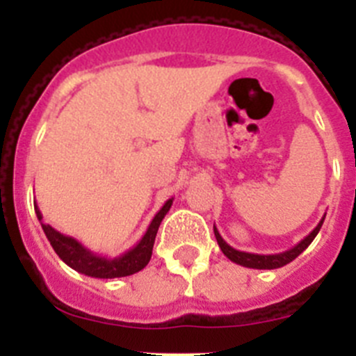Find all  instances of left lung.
I'll use <instances>...</instances> for the list:
<instances>
[{
    "instance_id": "1",
    "label": "left lung",
    "mask_w": 356,
    "mask_h": 356,
    "mask_svg": "<svg viewBox=\"0 0 356 356\" xmlns=\"http://www.w3.org/2000/svg\"><path fill=\"white\" fill-rule=\"evenodd\" d=\"M325 217L326 213L323 216V219L317 222L316 228H314L307 237L301 238L296 246H292L291 250L282 251V253H275V254H257V253H248V251L235 250V248L229 246L228 242L221 237V234L217 232L216 225H213V234H216L217 244H219L221 251L228 257L229 260H232V262L238 264V266L251 267V269H278V267H284L287 266L289 262H292L296 257H300V254L310 246V242H312L314 238H316V235L319 234L321 226H323V222H325Z\"/></svg>"
}]
</instances>
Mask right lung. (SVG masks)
I'll use <instances>...</instances> for the list:
<instances>
[{
  "mask_svg": "<svg viewBox=\"0 0 356 356\" xmlns=\"http://www.w3.org/2000/svg\"><path fill=\"white\" fill-rule=\"evenodd\" d=\"M35 205V213L37 219L40 221L44 234L48 237L49 244L53 246L55 253L67 264L71 269L81 273L85 276H90V278H122V276H130L139 273L140 269L147 266L151 259V253H153V244H155L156 232H159V226L162 222V219L165 217V213L169 212L172 205V197L163 203L162 209L156 212V216L153 217V221L147 226L146 234L143 235L137 244L134 248H130L128 251H124L122 254L115 257V259H108V257H102V254L94 253L89 248H85L80 241H76L74 237H69V235L60 234L58 229H55L53 226L46 225L42 221V213H40L39 207H37V201L33 203Z\"/></svg>",
  "mask_w": 356,
  "mask_h": 356,
  "instance_id": "obj_1",
  "label": "right lung"
}]
</instances>
